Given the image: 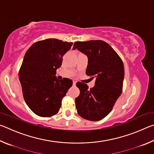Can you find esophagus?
I'll use <instances>...</instances> for the list:
<instances>
[{
	"label": "esophagus",
	"instance_id": "esophagus-1",
	"mask_svg": "<svg viewBox=\"0 0 154 154\" xmlns=\"http://www.w3.org/2000/svg\"><path fill=\"white\" fill-rule=\"evenodd\" d=\"M76 83H77V82H76V81H75V80H73V81H72V83H73V85H76Z\"/></svg>",
	"mask_w": 154,
	"mask_h": 154
}]
</instances>
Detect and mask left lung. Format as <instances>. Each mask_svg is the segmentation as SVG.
<instances>
[{
	"mask_svg": "<svg viewBox=\"0 0 154 154\" xmlns=\"http://www.w3.org/2000/svg\"><path fill=\"white\" fill-rule=\"evenodd\" d=\"M75 49L88 56L85 73L96 79L94 87L90 89L84 83H77L80 90L75 98L77 113L88 120H100L111 111L122 92L123 62L108 43L101 40L77 41L72 49Z\"/></svg>",
	"mask_w": 154,
	"mask_h": 154,
	"instance_id": "1",
	"label": "left lung"
}]
</instances>
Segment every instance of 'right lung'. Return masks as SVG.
<instances>
[{
  "label": "right lung",
  "mask_w": 154,
  "mask_h": 154,
  "mask_svg": "<svg viewBox=\"0 0 154 154\" xmlns=\"http://www.w3.org/2000/svg\"><path fill=\"white\" fill-rule=\"evenodd\" d=\"M72 43L56 38L39 41L26 53L19 71V79L26 103L33 113L51 117L59 111L61 102L72 86L71 79L56 78L62 56Z\"/></svg>",
  "instance_id": "right-lung-1"
}]
</instances>
